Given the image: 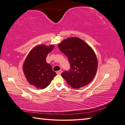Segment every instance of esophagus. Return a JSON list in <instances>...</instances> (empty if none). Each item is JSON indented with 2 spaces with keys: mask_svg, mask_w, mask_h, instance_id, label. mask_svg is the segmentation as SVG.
<instances>
[{
  "mask_svg": "<svg viewBox=\"0 0 125 125\" xmlns=\"http://www.w3.org/2000/svg\"><path fill=\"white\" fill-rule=\"evenodd\" d=\"M62 71H61V70H60V71H57L56 72V73H57V74H61V73H62Z\"/></svg>",
  "mask_w": 125,
  "mask_h": 125,
  "instance_id": "34e87169",
  "label": "esophagus"
}]
</instances>
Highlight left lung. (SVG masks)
Listing matches in <instances>:
<instances>
[{"instance_id": "obj_1", "label": "left lung", "mask_w": 125, "mask_h": 125, "mask_svg": "<svg viewBox=\"0 0 125 125\" xmlns=\"http://www.w3.org/2000/svg\"><path fill=\"white\" fill-rule=\"evenodd\" d=\"M58 48L68 57L71 68L62 77L71 87L78 89L88 85L94 79L98 61L92 48L78 37H71L59 44Z\"/></svg>"}]
</instances>
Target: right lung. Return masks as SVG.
<instances>
[{
  "mask_svg": "<svg viewBox=\"0 0 125 125\" xmlns=\"http://www.w3.org/2000/svg\"><path fill=\"white\" fill-rule=\"evenodd\" d=\"M53 48V46H37L27 55L23 66L25 77L29 83L37 89H43L49 85L56 73L52 67L46 62L48 53Z\"/></svg>",
  "mask_w": 125,
  "mask_h": 125,
  "instance_id": "right-lung-1",
  "label": "right lung"
}]
</instances>
